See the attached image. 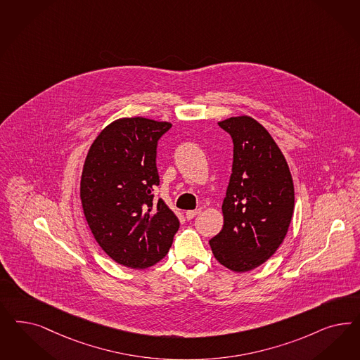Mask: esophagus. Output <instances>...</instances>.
I'll use <instances>...</instances> for the list:
<instances>
[{
  "instance_id": "1",
  "label": "esophagus",
  "mask_w": 360,
  "mask_h": 360,
  "mask_svg": "<svg viewBox=\"0 0 360 360\" xmlns=\"http://www.w3.org/2000/svg\"><path fill=\"white\" fill-rule=\"evenodd\" d=\"M200 212H201L200 209H196V210H188V212L186 213V219H188V220H192V219H195V217L198 216Z\"/></svg>"
}]
</instances>
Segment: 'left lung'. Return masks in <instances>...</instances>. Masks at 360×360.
I'll list each match as a JSON object with an SVG mask.
<instances>
[{"label": "left lung", "instance_id": "obj_1", "mask_svg": "<svg viewBox=\"0 0 360 360\" xmlns=\"http://www.w3.org/2000/svg\"><path fill=\"white\" fill-rule=\"evenodd\" d=\"M233 139V165L222 202L224 226L209 245L216 259L250 271L277 252L294 213L290 169L266 128L250 116L219 122Z\"/></svg>", "mask_w": 360, "mask_h": 360}]
</instances>
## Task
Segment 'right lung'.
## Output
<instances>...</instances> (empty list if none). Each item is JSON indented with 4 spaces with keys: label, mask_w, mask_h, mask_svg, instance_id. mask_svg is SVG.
Returning a JSON list of instances; mask_svg holds the SVG:
<instances>
[{
    "label": "right lung",
    "mask_w": 360,
    "mask_h": 360,
    "mask_svg": "<svg viewBox=\"0 0 360 360\" xmlns=\"http://www.w3.org/2000/svg\"><path fill=\"white\" fill-rule=\"evenodd\" d=\"M172 127L147 117H122L94 140L83 164L82 208L94 238L115 262L146 269L162 259L179 231L174 212L152 191L159 186L158 140Z\"/></svg>",
    "instance_id": "1"
}]
</instances>
